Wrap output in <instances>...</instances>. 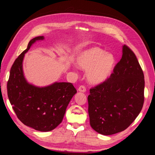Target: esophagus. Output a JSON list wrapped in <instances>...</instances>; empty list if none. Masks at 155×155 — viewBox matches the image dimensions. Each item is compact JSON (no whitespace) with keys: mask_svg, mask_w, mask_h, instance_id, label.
<instances>
[{"mask_svg":"<svg viewBox=\"0 0 155 155\" xmlns=\"http://www.w3.org/2000/svg\"><path fill=\"white\" fill-rule=\"evenodd\" d=\"M78 91L79 92H82V93L86 92V90L85 86H79V88H78Z\"/></svg>","mask_w":155,"mask_h":155,"instance_id":"obj_1","label":"esophagus"}]
</instances>
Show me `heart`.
<instances>
[{
	"mask_svg": "<svg viewBox=\"0 0 155 155\" xmlns=\"http://www.w3.org/2000/svg\"><path fill=\"white\" fill-rule=\"evenodd\" d=\"M78 67L86 71V78L91 84L99 85L111 76L115 65V58L98 47H93L79 53L76 57Z\"/></svg>",
	"mask_w": 155,
	"mask_h": 155,
	"instance_id": "1",
	"label": "heart"
}]
</instances>
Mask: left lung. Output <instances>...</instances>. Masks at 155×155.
Instances as JSON below:
<instances>
[{
  "label": "left lung",
  "instance_id": "obj_1",
  "mask_svg": "<svg viewBox=\"0 0 155 155\" xmlns=\"http://www.w3.org/2000/svg\"><path fill=\"white\" fill-rule=\"evenodd\" d=\"M144 90L141 66L133 51L123 45L122 58L111 76L90 90L88 114L91 127L105 136L126 129L141 111Z\"/></svg>",
  "mask_w": 155,
  "mask_h": 155
}]
</instances>
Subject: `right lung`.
Returning a JSON list of instances; mask_svg holds the SVG:
<instances>
[{
    "label": "right lung",
    "instance_id": "1",
    "mask_svg": "<svg viewBox=\"0 0 155 155\" xmlns=\"http://www.w3.org/2000/svg\"><path fill=\"white\" fill-rule=\"evenodd\" d=\"M43 40V36L32 39L14 61L7 82V94L21 122L36 130L48 132L62 122L66 108L77 91L71 83L55 82L38 87L27 81L23 69L25 55L36 41Z\"/></svg>",
    "mask_w": 155,
    "mask_h": 155
}]
</instances>
